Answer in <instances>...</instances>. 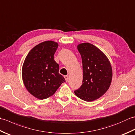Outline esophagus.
<instances>
[{
  "label": "esophagus",
  "mask_w": 135,
  "mask_h": 135,
  "mask_svg": "<svg viewBox=\"0 0 135 135\" xmlns=\"http://www.w3.org/2000/svg\"><path fill=\"white\" fill-rule=\"evenodd\" d=\"M64 78L65 79V81L66 82H68V75H65L64 76Z\"/></svg>",
  "instance_id": "34e87169"
}]
</instances>
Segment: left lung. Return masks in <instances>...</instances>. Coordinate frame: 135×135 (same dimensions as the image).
<instances>
[{
	"mask_svg": "<svg viewBox=\"0 0 135 135\" xmlns=\"http://www.w3.org/2000/svg\"><path fill=\"white\" fill-rule=\"evenodd\" d=\"M83 67L82 85L74 91L75 95L86 102L102 96L108 89L112 81V68L107 57L89 43L78 45Z\"/></svg>",
	"mask_w": 135,
	"mask_h": 135,
	"instance_id": "left-lung-1",
	"label": "left lung"
}]
</instances>
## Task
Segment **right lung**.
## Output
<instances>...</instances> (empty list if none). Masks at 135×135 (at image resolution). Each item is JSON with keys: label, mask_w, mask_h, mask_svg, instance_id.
I'll return each instance as SVG.
<instances>
[{"label": "right lung", "mask_w": 135, "mask_h": 135, "mask_svg": "<svg viewBox=\"0 0 135 135\" xmlns=\"http://www.w3.org/2000/svg\"><path fill=\"white\" fill-rule=\"evenodd\" d=\"M58 44L48 41L35 46L28 54L22 68V80L29 92L39 99L55 93L65 80L59 73V65L54 54Z\"/></svg>", "instance_id": "obj_1"}]
</instances>
